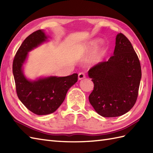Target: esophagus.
<instances>
[{"label": "esophagus", "mask_w": 153, "mask_h": 153, "mask_svg": "<svg viewBox=\"0 0 153 153\" xmlns=\"http://www.w3.org/2000/svg\"><path fill=\"white\" fill-rule=\"evenodd\" d=\"M85 77V75L84 72H80L78 74V79H82Z\"/></svg>", "instance_id": "esophagus-1"}]
</instances>
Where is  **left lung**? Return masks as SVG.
I'll return each instance as SVG.
<instances>
[{
	"mask_svg": "<svg viewBox=\"0 0 153 153\" xmlns=\"http://www.w3.org/2000/svg\"><path fill=\"white\" fill-rule=\"evenodd\" d=\"M94 83L89 96L91 105L99 115L117 117L130 110L137 100L141 78L139 58L124 35L116 38L114 54L88 71Z\"/></svg>",
	"mask_w": 153,
	"mask_h": 153,
	"instance_id": "left-lung-1",
	"label": "left lung"
}]
</instances>
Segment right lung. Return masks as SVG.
Returning <instances> with one entry per match:
<instances>
[{
    "instance_id": "right-lung-1",
    "label": "right lung",
    "mask_w": 153,
    "mask_h": 153,
    "mask_svg": "<svg viewBox=\"0 0 153 153\" xmlns=\"http://www.w3.org/2000/svg\"><path fill=\"white\" fill-rule=\"evenodd\" d=\"M44 32L39 30L25 39L16 52L13 60L16 90L21 102L37 115H46L56 111L65 99L68 89L77 82V74L66 77L51 76L36 81L25 78L22 66L28 52L47 40Z\"/></svg>"
}]
</instances>
